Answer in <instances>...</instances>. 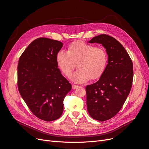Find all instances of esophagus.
<instances>
[{
    "instance_id": "esophagus-1",
    "label": "esophagus",
    "mask_w": 149,
    "mask_h": 149,
    "mask_svg": "<svg viewBox=\"0 0 149 149\" xmlns=\"http://www.w3.org/2000/svg\"><path fill=\"white\" fill-rule=\"evenodd\" d=\"M79 86H76V85H72V88L73 89H76V88H78Z\"/></svg>"
}]
</instances>
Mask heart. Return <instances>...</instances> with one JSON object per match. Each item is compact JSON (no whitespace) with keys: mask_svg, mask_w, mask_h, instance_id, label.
<instances>
[{"mask_svg":"<svg viewBox=\"0 0 149 149\" xmlns=\"http://www.w3.org/2000/svg\"><path fill=\"white\" fill-rule=\"evenodd\" d=\"M56 61L67 77L77 67L78 70L71 76V79L76 83H84L102 77L108 63V56L103 48L75 41L68 46L67 52L61 51L57 53Z\"/></svg>","mask_w":149,"mask_h":149,"instance_id":"obj_1","label":"heart"}]
</instances>
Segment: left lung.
<instances>
[{
  "instance_id": "left-lung-1",
  "label": "left lung",
  "mask_w": 149,
  "mask_h": 149,
  "mask_svg": "<svg viewBox=\"0 0 149 149\" xmlns=\"http://www.w3.org/2000/svg\"><path fill=\"white\" fill-rule=\"evenodd\" d=\"M88 43L102 44L108 56L103 74L86 87L89 114L103 122L115 116L126 101L132 86L133 65L124 47L109 35H98Z\"/></svg>"
}]
</instances>
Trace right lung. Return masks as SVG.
<instances>
[{
  "label": "right lung",
  "instance_id": "1",
  "mask_svg": "<svg viewBox=\"0 0 149 149\" xmlns=\"http://www.w3.org/2000/svg\"><path fill=\"white\" fill-rule=\"evenodd\" d=\"M62 46L59 41L38 38L27 47L17 65V87L21 97L33 114L45 121L61 116L63 100L71 89L56 61Z\"/></svg>",
  "mask_w": 149,
  "mask_h": 149
}]
</instances>
